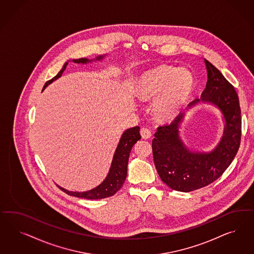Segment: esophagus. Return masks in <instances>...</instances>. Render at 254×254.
<instances>
[{
	"label": "esophagus",
	"mask_w": 254,
	"mask_h": 254,
	"mask_svg": "<svg viewBox=\"0 0 254 254\" xmlns=\"http://www.w3.org/2000/svg\"><path fill=\"white\" fill-rule=\"evenodd\" d=\"M140 135H141L142 138H144V139H148V138H150L152 137L151 131L149 130L148 128H145V127H143V128L140 129Z\"/></svg>",
	"instance_id": "1"
}]
</instances>
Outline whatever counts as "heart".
<instances>
[{
	"label": "heart",
	"mask_w": 254,
	"mask_h": 254,
	"mask_svg": "<svg viewBox=\"0 0 254 254\" xmlns=\"http://www.w3.org/2000/svg\"><path fill=\"white\" fill-rule=\"evenodd\" d=\"M193 86L194 78L189 69L159 65L138 76L135 93L142 101L154 100L153 113L155 117L169 122L185 107Z\"/></svg>",
	"instance_id": "heart-1"
}]
</instances>
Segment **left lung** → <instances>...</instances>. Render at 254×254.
Segmentation results:
<instances>
[{
	"label": "left lung",
	"mask_w": 254,
	"mask_h": 254,
	"mask_svg": "<svg viewBox=\"0 0 254 254\" xmlns=\"http://www.w3.org/2000/svg\"><path fill=\"white\" fill-rule=\"evenodd\" d=\"M208 81L201 98L192 101L188 109L200 102L217 108L223 115V137L209 152L192 151L180 137L185 113L172 123L157 127L152 148L154 165L162 182L179 192H191L213 183L223 175L239 151L241 138V111L239 96L222 72L207 60Z\"/></svg>",
	"instance_id": "obj_1"
}]
</instances>
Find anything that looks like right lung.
Segmentation results:
<instances>
[{
    "label": "right lung",
    "instance_id": "obj_1",
    "mask_svg": "<svg viewBox=\"0 0 254 254\" xmlns=\"http://www.w3.org/2000/svg\"><path fill=\"white\" fill-rule=\"evenodd\" d=\"M105 58V56H99L95 60H88L85 58L78 59V60H72L71 62L74 63H81V64H86L90 63L93 61H102ZM69 61L65 62L63 65L62 70L51 80L47 81L46 85L44 86L43 90L46 88V86L53 83L57 79H59L62 76L63 71L66 69ZM140 135H139V127H134L128 128L124 132L121 136V138L118 142V145L116 147V152L113 157V161L111 164V168L109 169L108 175L104 179V181L98 185L97 187L93 188L91 190L85 191V192H72L66 190L62 188L61 186L60 189L63 192L68 193L71 196L75 197H80V198H85V199H101L112 196L116 193L117 191L120 190V188L124 185L126 178H127V163H128V158H129V154H130L131 149L134 146V144L140 139Z\"/></svg>",
    "mask_w": 254,
    "mask_h": 254
}]
</instances>
